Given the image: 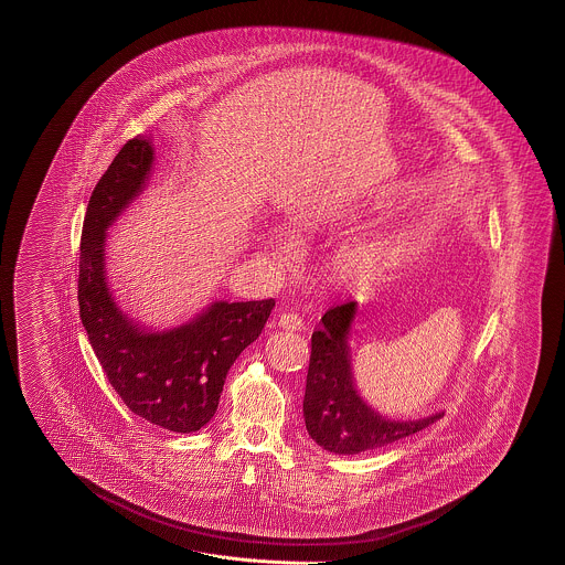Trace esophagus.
<instances>
[{"instance_id":"1","label":"esophagus","mask_w":565,"mask_h":565,"mask_svg":"<svg viewBox=\"0 0 565 565\" xmlns=\"http://www.w3.org/2000/svg\"><path fill=\"white\" fill-rule=\"evenodd\" d=\"M279 327L281 329H286V331H302L307 323H305V319L300 317V315H296V312H284L281 317H279Z\"/></svg>"}]
</instances>
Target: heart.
I'll return each instance as SVG.
<instances>
[{
    "label": "heart",
    "mask_w": 565,
    "mask_h": 565,
    "mask_svg": "<svg viewBox=\"0 0 565 565\" xmlns=\"http://www.w3.org/2000/svg\"><path fill=\"white\" fill-rule=\"evenodd\" d=\"M271 253L277 260H290L296 253V238L288 230H275ZM399 255V242L395 238H371L345 246L338 255V271L343 279L354 284H369L383 274Z\"/></svg>",
    "instance_id": "1"
}]
</instances>
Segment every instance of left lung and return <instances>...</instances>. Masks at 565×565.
<instances>
[{"mask_svg":"<svg viewBox=\"0 0 565 565\" xmlns=\"http://www.w3.org/2000/svg\"><path fill=\"white\" fill-rule=\"evenodd\" d=\"M356 302L331 307L310 340L305 423L308 435L327 451L354 456L395 444L437 423L444 414L418 420H390L362 402L350 366L348 335L356 317Z\"/></svg>","mask_w":565,"mask_h":565,"instance_id":"1","label":"left lung"}]
</instances>
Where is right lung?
<instances>
[{
  "instance_id": "right-lung-1",
  "label": "right lung",
  "mask_w": 565,
  "mask_h": 565,
  "mask_svg": "<svg viewBox=\"0 0 565 565\" xmlns=\"http://www.w3.org/2000/svg\"><path fill=\"white\" fill-rule=\"evenodd\" d=\"M151 166V142L132 138L93 190L81 238L78 307L121 402L151 425L194 433L213 418L230 366L260 335L275 300L213 302L170 331H145L121 312L105 279V232L145 189Z\"/></svg>"
}]
</instances>
